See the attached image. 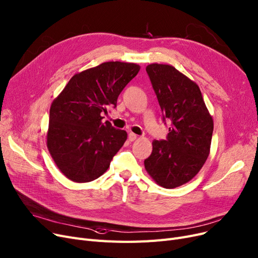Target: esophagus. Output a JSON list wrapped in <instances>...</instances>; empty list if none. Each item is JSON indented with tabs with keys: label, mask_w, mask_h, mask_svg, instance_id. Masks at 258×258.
<instances>
[{
	"label": "esophagus",
	"mask_w": 258,
	"mask_h": 258,
	"mask_svg": "<svg viewBox=\"0 0 258 258\" xmlns=\"http://www.w3.org/2000/svg\"><path fill=\"white\" fill-rule=\"evenodd\" d=\"M137 138H138V136L136 135V134H134V133L128 134V140L130 141H135Z\"/></svg>",
	"instance_id": "obj_1"
}]
</instances>
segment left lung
Masks as SVG:
<instances>
[{
  "mask_svg": "<svg viewBox=\"0 0 258 258\" xmlns=\"http://www.w3.org/2000/svg\"><path fill=\"white\" fill-rule=\"evenodd\" d=\"M163 113L172 121L166 140L153 141V152L144 167L153 180L165 188L188 182L206 163L214 122L200 88L169 64L147 66Z\"/></svg>",
  "mask_w": 258,
  "mask_h": 258,
  "instance_id": "1",
  "label": "left lung"
}]
</instances>
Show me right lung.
Masks as SVG:
<instances>
[{
	"label": "right lung",
	"instance_id": "obj_1",
	"mask_svg": "<svg viewBox=\"0 0 258 258\" xmlns=\"http://www.w3.org/2000/svg\"><path fill=\"white\" fill-rule=\"evenodd\" d=\"M140 71L136 63L104 62L77 73L49 110L46 145L61 173L83 183L103 175L127 133L102 122L122 89Z\"/></svg>",
	"mask_w": 258,
	"mask_h": 258
}]
</instances>
